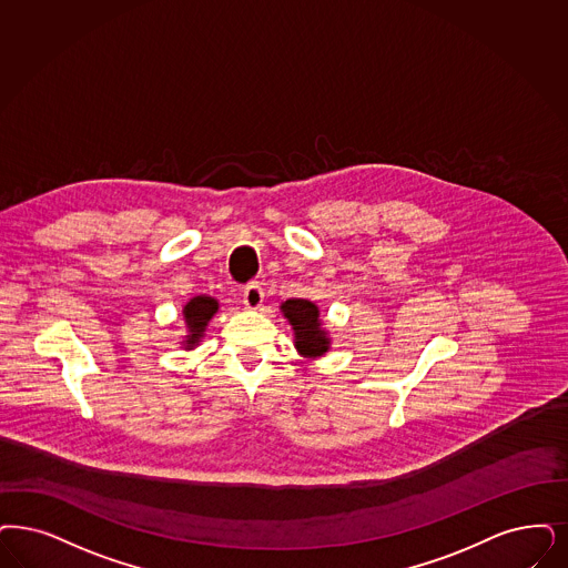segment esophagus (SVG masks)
<instances>
[{
	"label": "esophagus",
	"mask_w": 568,
	"mask_h": 568,
	"mask_svg": "<svg viewBox=\"0 0 568 568\" xmlns=\"http://www.w3.org/2000/svg\"><path fill=\"white\" fill-rule=\"evenodd\" d=\"M263 298H265V293H263V288L253 282V284H248L246 288H244V305L248 307V310H258L261 305H263Z\"/></svg>",
	"instance_id": "esophagus-1"
}]
</instances>
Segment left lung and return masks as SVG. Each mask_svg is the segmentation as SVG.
Instances as JSON below:
<instances>
[{
  "instance_id": "obj_1",
  "label": "left lung",
  "mask_w": 568,
  "mask_h": 568,
  "mask_svg": "<svg viewBox=\"0 0 568 568\" xmlns=\"http://www.w3.org/2000/svg\"><path fill=\"white\" fill-rule=\"evenodd\" d=\"M294 331V347L303 357L324 356L331 349L328 333L322 328L320 310L307 298H288L280 305Z\"/></svg>"
}]
</instances>
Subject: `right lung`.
I'll use <instances>...</instances> for the list:
<instances>
[{
  "mask_svg": "<svg viewBox=\"0 0 568 568\" xmlns=\"http://www.w3.org/2000/svg\"><path fill=\"white\" fill-rule=\"evenodd\" d=\"M216 312H219V301L206 296V294L193 296L190 303L183 307V317L187 324V335L183 341L185 349H193L202 341V336L206 333V326Z\"/></svg>",
  "mask_w": 568,
  "mask_h": 568,
  "instance_id": "obj_1",
  "label": "right lung"
}]
</instances>
